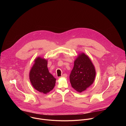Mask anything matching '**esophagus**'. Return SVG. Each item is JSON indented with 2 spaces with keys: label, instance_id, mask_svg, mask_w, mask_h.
<instances>
[{
  "label": "esophagus",
  "instance_id": "34e87169",
  "mask_svg": "<svg viewBox=\"0 0 126 126\" xmlns=\"http://www.w3.org/2000/svg\"><path fill=\"white\" fill-rule=\"evenodd\" d=\"M67 76V75L66 74H63L62 76H61V77H63V78H66Z\"/></svg>",
  "mask_w": 126,
  "mask_h": 126
}]
</instances>
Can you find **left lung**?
Instances as JSON below:
<instances>
[{"label":"left lung","instance_id":"obj_1","mask_svg":"<svg viewBox=\"0 0 126 126\" xmlns=\"http://www.w3.org/2000/svg\"><path fill=\"white\" fill-rule=\"evenodd\" d=\"M95 76V67L90 59L84 53L80 54L70 75L72 87L81 93L93 84Z\"/></svg>","mask_w":126,"mask_h":126}]
</instances>
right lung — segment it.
<instances>
[{"mask_svg":"<svg viewBox=\"0 0 126 126\" xmlns=\"http://www.w3.org/2000/svg\"><path fill=\"white\" fill-rule=\"evenodd\" d=\"M34 62L30 71V81L36 90L47 94L54 87L56 79L49 73L47 60L38 57Z\"/></svg>","mask_w":126,"mask_h":126,"instance_id":"obj_1","label":"right lung"}]
</instances>
